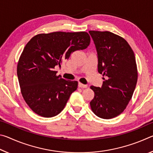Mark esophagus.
<instances>
[{
    "instance_id": "1",
    "label": "esophagus",
    "mask_w": 153,
    "mask_h": 153,
    "mask_svg": "<svg viewBox=\"0 0 153 153\" xmlns=\"http://www.w3.org/2000/svg\"><path fill=\"white\" fill-rule=\"evenodd\" d=\"M78 86L79 88H87V85H85V84H82V83H78Z\"/></svg>"
}]
</instances>
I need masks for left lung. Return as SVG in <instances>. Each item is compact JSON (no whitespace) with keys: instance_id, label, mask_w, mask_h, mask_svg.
Here are the masks:
<instances>
[{"instance_id":"obj_1","label":"left lung","mask_w":153,"mask_h":153,"mask_svg":"<svg viewBox=\"0 0 153 153\" xmlns=\"http://www.w3.org/2000/svg\"><path fill=\"white\" fill-rule=\"evenodd\" d=\"M98 58V72L102 74L101 87L90 86L94 92L90 105L100 118L108 120L123 112L132 97L138 79L134 51L121 36L110 32L89 31Z\"/></svg>"}]
</instances>
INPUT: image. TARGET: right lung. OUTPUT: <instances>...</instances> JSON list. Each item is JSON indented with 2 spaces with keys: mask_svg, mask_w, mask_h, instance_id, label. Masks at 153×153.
Returning a JSON list of instances; mask_svg holds the SVG:
<instances>
[{
  "mask_svg": "<svg viewBox=\"0 0 153 153\" xmlns=\"http://www.w3.org/2000/svg\"><path fill=\"white\" fill-rule=\"evenodd\" d=\"M90 38L85 32H55L40 33L25 45L17 64L21 92L33 112L44 117L57 115L70 95L76 90L77 81L56 76L61 67L74 52L86 49Z\"/></svg>",
  "mask_w": 153,
  "mask_h": 153,
  "instance_id": "add662e5",
  "label": "right lung"
}]
</instances>
